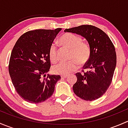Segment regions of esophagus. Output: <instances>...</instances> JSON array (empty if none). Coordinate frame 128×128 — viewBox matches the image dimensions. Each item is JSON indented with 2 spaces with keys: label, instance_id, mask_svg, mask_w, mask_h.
Wrapping results in <instances>:
<instances>
[{
  "label": "esophagus",
  "instance_id": "obj_1",
  "mask_svg": "<svg viewBox=\"0 0 128 128\" xmlns=\"http://www.w3.org/2000/svg\"><path fill=\"white\" fill-rule=\"evenodd\" d=\"M68 75H61L60 77H61L62 78H66L68 77Z\"/></svg>",
  "mask_w": 128,
  "mask_h": 128
}]
</instances>
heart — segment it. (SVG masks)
I'll return each instance as SVG.
<instances>
[{
    "mask_svg": "<svg viewBox=\"0 0 128 128\" xmlns=\"http://www.w3.org/2000/svg\"><path fill=\"white\" fill-rule=\"evenodd\" d=\"M60 42L64 46L71 49L68 62H60L53 67V71L56 74L67 75L77 70L79 64H86L91 55V48L88 43L83 42L80 36L73 33H65L60 38ZM49 57L52 62L58 60V48L54 43L51 45L49 50Z\"/></svg>",
    "mask_w": 128,
    "mask_h": 128,
    "instance_id": "obj_1",
    "label": "heart"
}]
</instances>
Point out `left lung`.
<instances>
[{
  "label": "left lung",
  "mask_w": 128,
  "mask_h": 128,
  "mask_svg": "<svg viewBox=\"0 0 128 128\" xmlns=\"http://www.w3.org/2000/svg\"><path fill=\"white\" fill-rule=\"evenodd\" d=\"M65 32L76 33L84 37L91 48L88 61L84 66L87 70L76 74L77 82L73 91L86 101H93L102 96L112 83L116 65L114 46L108 36L96 26L84 24L66 29Z\"/></svg>",
  "instance_id": "left-lung-1"
}]
</instances>
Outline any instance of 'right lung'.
<instances>
[{
  "instance_id": "right-lung-1",
  "label": "right lung",
  "mask_w": 128,
  "mask_h": 128,
  "mask_svg": "<svg viewBox=\"0 0 128 128\" xmlns=\"http://www.w3.org/2000/svg\"><path fill=\"white\" fill-rule=\"evenodd\" d=\"M62 28L29 31L16 41L9 60L8 71L16 92L25 101L38 104L53 94L59 75H49V50Z\"/></svg>"
}]
</instances>
